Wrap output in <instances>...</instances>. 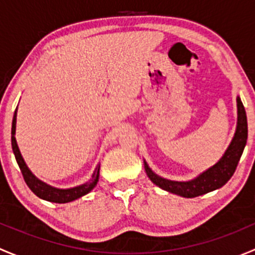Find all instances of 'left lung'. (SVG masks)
Masks as SVG:
<instances>
[{
    "mask_svg": "<svg viewBox=\"0 0 255 255\" xmlns=\"http://www.w3.org/2000/svg\"><path fill=\"white\" fill-rule=\"evenodd\" d=\"M237 110L238 120L235 137L222 158L215 165L208 168L206 171L190 181H173V180L164 179V177L156 175L155 173L151 171L148 164L144 161V169H145V173L149 179L160 189L171 192V194L179 195V196L187 197V199L200 196V195L207 194V192L222 187L235 174L238 161L247 144V138H248L246 110H244L239 97H237Z\"/></svg>",
    "mask_w": 255,
    "mask_h": 255,
    "instance_id": "obj_1",
    "label": "left lung"
}]
</instances>
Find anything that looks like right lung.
<instances>
[{
	"label": "right lung",
	"mask_w": 255,
	"mask_h": 255,
	"mask_svg": "<svg viewBox=\"0 0 255 255\" xmlns=\"http://www.w3.org/2000/svg\"><path fill=\"white\" fill-rule=\"evenodd\" d=\"M16 122H17V109L14 111L13 115V121H12V130H11V142H12V149H13L14 156H16V160L18 166H19L20 171H22L23 179H24L25 184L28 185L30 190L37 195L40 199L45 200V201L55 202V204H66V202H71L74 200L80 199L84 195L89 194L92 189L97 185L100 176V165L96 166L94 174H92L91 179L89 180L85 184L79 185L76 187H71V189H56V187L50 186V185L45 184L42 180H39L38 177H35L32 174V171L28 169L27 164L24 163V159L22 158V154H20L19 148H18L17 142H16Z\"/></svg>",
	"instance_id": "1"
}]
</instances>
